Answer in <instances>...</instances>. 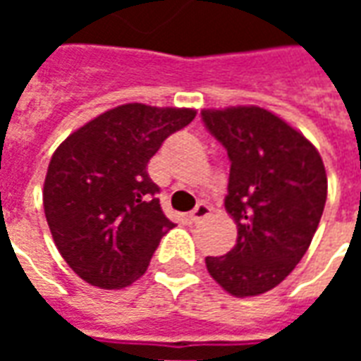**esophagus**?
<instances>
[{
    "label": "esophagus",
    "instance_id": "obj_1",
    "mask_svg": "<svg viewBox=\"0 0 361 361\" xmlns=\"http://www.w3.org/2000/svg\"><path fill=\"white\" fill-rule=\"evenodd\" d=\"M209 216H211V207L207 203H199L195 209L191 211V220H193L195 224L197 222H203V220L209 219Z\"/></svg>",
    "mask_w": 361,
    "mask_h": 361
}]
</instances>
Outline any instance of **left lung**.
<instances>
[{
    "label": "left lung",
    "instance_id": "8db88e82",
    "mask_svg": "<svg viewBox=\"0 0 361 361\" xmlns=\"http://www.w3.org/2000/svg\"><path fill=\"white\" fill-rule=\"evenodd\" d=\"M226 149L230 180L224 207L238 242L207 271L235 298L265 294L302 261L326 201L321 154L300 131L259 106L201 111Z\"/></svg>",
    "mask_w": 361,
    "mask_h": 361
}]
</instances>
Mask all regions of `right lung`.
<instances>
[{
	"instance_id": "add662e5",
	"label": "right lung",
	"mask_w": 361,
	"mask_h": 361,
	"mask_svg": "<svg viewBox=\"0 0 361 361\" xmlns=\"http://www.w3.org/2000/svg\"><path fill=\"white\" fill-rule=\"evenodd\" d=\"M195 114L123 104L79 127L54 152L44 212L61 257L85 282L118 290L145 274L173 228L147 164Z\"/></svg>"
}]
</instances>
